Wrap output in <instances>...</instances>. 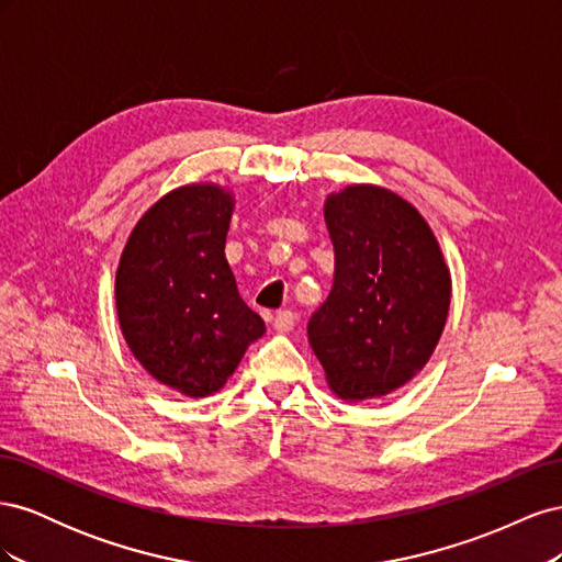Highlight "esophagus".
I'll use <instances>...</instances> for the list:
<instances>
[{"instance_id":"34e87169","label":"esophagus","mask_w":562,"mask_h":562,"mask_svg":"<svg viewBox=\"0 0 562 562\" xmlns=\"http://www.w3.org/2000/svg\"><path fill=\"white\" fill-rule=\"evenodd\" d=\"M293 326H295V314H293V312L283 310V312H279V314L274 316V330H277V333H291Z\"/></svg>"}]
</instances>
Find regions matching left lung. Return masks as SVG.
Here are the masks:
<instances>
[{"label": "left lung", "mask_w": 562, "mask_h": 562, "mask_svg": "<svg viewBox=\"0 0 562 562\" xmlns=\"http://www.w3.org/2000/svg\"><path fill=\"white\" fill-rule=\"evenodd\" d=\"M323 215L335 277L310 318V345L339 398H380L431 359L450 310V269L427 220L384 187L349 184Z\"/></svg>", "instance_id": "1"}]
</instances>
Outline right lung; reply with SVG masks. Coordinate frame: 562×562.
Wrapping results in <instances>:
<instances>
[{
    "mask_svg": "<svg viewBox=\"0 0 562 562\" xmlns=\"http://www.w3.org/2000/svg\"><path fill=\"white\" fill-rule=\"evenodd\" d=\"M234 196L184 184L133 227L116 267L119 326L135 359L190 398L223 389L265 321L236 291L225 258Z\"/></svg>",
    "mask_w": 562,
    "mask_h": 562,
    "instance_id": "obj_1",
    "label": "right lung"
}]
</instances>
